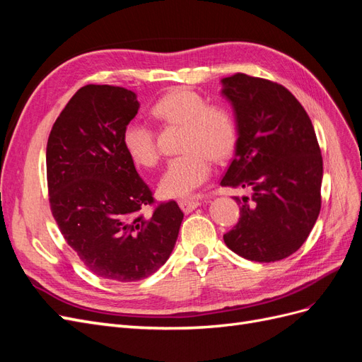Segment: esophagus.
<instances>
[{
  "mask_svg": "<svg viewBox=\"0 0 362 362\" xmlns=\"http://www.w3.org/2000/svg\"><path fill=\"white\" fill-rule=\"evenodd\" d=\"M199 205H201V202L198 199H181L180 201V206L184 213H190L194 210V208H198Z\"/></svg>",
  "mask_w": 362,
  "mask_h": 362,
  "instance_id": "34e87169",
  "label": "esophagus"
}]
</instances>
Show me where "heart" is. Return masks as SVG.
Instances as JSON below:
<instances>
[{"instance_id": "b5f03b06", "label": "heart", "mask_w": 362, "mask_h": 362, "mask_svg": "<svg viewBox=\"0 0 362 362\" xmlns=\"http://www.w3.org/2000/svg\"><path fill=\"white\" fill-rule=\"evenodd\" d=\"M151 115L164 124L182 125L181 156L169 160L158 189L166 198H184L204 184L211 173V158L221 161L233 154L237 145V125L225 108L208 105L194 90L178 87L163 95L152 105ZM122 145L139 166L151 168L158 161L156 136L137 120L124 128Z\"/></svg>"}]
</instances>
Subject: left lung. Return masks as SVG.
Here are the masks:
<instances>
[{
    "label": "left lung",
    "mask_w": 362,
    "mask_h": 362,
    "mask_svg": "<svg viewBox=\"0 0 362 362\" xmlns=\"http://www.w3.org/2000/svg\"><path fill=\"white\" fill-rule=\"evenodd\" d=\"M222 86L238 137L221 185L250 190L234 198L240 218L223 240L250 261L284 259L303 245L320 213L323 160L314 127L278 83L235 74Z\"/></svg>",
    "instance_id": "left-lung-1"
}]
</instances>
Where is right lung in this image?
Here are the masks:
<instances>
[{"instance_id": "obj_1", "label": "right lung", "mask_w": 362, "mask_h": 362, "mask_svg": "<svg viewBox=\"0 0 362 362\" xmlns=\"http://www.w3.org/2000/svg\"><path fill=\"white\" fill-rule=\"evenodd\" d=\"M139 107L124 87L87 84L63 108L47 145L49 205L64 240L87 269L116 282L157 272L184 217L175 201L141 214L154 198L122 145Z\"/></svg>"}]
</instances>
